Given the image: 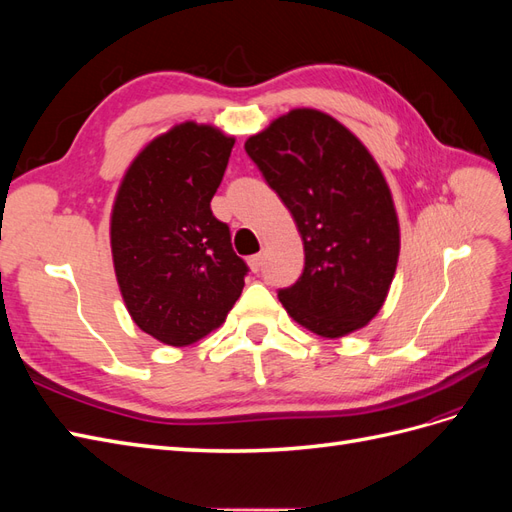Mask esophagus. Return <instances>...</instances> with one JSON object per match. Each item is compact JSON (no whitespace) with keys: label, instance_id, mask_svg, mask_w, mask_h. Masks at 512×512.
Instances as JSON below:
<instances>
[{"label":"esophagus","instance_id":"1","mask_svg":"<svg viewBox=\"0 0 512 512\" xmlns=\"http://www.w3.org/2000/svg\"><path fill=\"white\" fill-rule=\"evenodd\" d=\"M262 262H265V256H262V254H254V256H250V260H247V265H250V269H252L254 273H258V271L262 269Z\"/></svg>","mask_w":512,"mask_h":512}]
</instances>
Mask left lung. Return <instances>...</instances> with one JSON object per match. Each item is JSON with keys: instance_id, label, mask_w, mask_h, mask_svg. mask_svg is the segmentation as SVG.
I'll return each mask as SVG.
<instances>
[{"instance_id": "8db88e82", "label": "left lung", "mask_w": 512, "mask_h": 512, "mask_svg": "<svg viewBox=\"0 0 512 512\" xmlns=\"http://www.w3.org/2000/svg\"><path fill=\"white\" fill-rule=\"evenodd\" d=\"M303 241L299 282L280 290L288 316L339 339L378 316L399 260V218L382 168L329 113L292 108L245 141Z\"/></svg>"}]
</instances>
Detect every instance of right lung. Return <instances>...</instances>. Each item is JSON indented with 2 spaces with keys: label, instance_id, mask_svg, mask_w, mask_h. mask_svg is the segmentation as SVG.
I'll return each mask as SVG.
<instances>
[{
  "label": "right lung",
  "instance_id": "obj_1",
  "mask_svg": "<svg viewBox=\"0 0 512 512\" xmlns=\"http://www.w3.org/2000/svg\"><path fill=\"white\" fill-rule=\"evenodd\" d=\"M235 136L183 121L136 153L111 209L117 286L136 327L166 346L220 329L241 297L245 262L211 211Z\"/></svg>",
  "mask_w": 512,
  "mask_h": 512
}]
</instances>
